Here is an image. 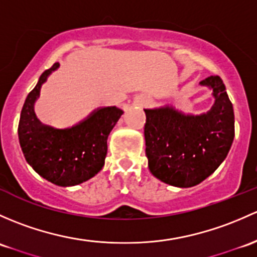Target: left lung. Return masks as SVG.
Wrapping results in <instances>:
<instances>
[{"instance_id": "8db88e82", "label": "left lung", "mask_w": 257, "mask_h": 257, "mask_svg": "<svg viewBox=\"0 0 257 257\" xmlns=\"http://www.w3.org/2000/svg\"><path fill=\"white\" fill-rule=\"evenodd\" d=\"M214 103L206 113L186 114L172 104L144 109L145 154L156 178L175 187L198 185L223 163L233 144L234 109L219 76L201 81Z\"/></svg>"}]
</instances>
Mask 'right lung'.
Wrapping results in <instances>:
<instances>
[{
	"instance_id": "1",
	"label": "right lung",
	"mask_w": 257,
	"mask_h": 257,
	"mask_svg": "<svg viewBox=\"0 0 257 257\" xmlns=\"http://www.w3.org/2000/svg\"><path fill=\"white\" fill-rule=\"evenodd\" d=\"M59 66L55 63L43 72L36 87L27 96L18 124V138L27 163L39 176L56 186L70 187L101 171L107 155L108 136L123 110L115 106L97 108L69 128L43 124L37 118L34 104L43 83Z\"/></svg>"
}]
</instances>
